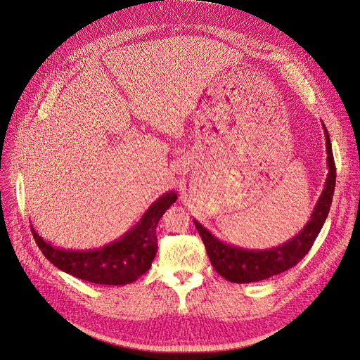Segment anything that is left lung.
I'll return each instance as SVG.
<instances>
[{"label":"left lung","mask_w":360,"mask_h":360,"mask_svg":"<svg viewBox=\"0 0 360 360\" xmlns=\"http://www.w3.org/2000/svg\"><path fill=\"white\" fill-rule=\"evenodd\" d=\"M324 129L326 150H328L329 174L324 189L311 212L310 221L303 230L287 243L269 250H245L219 241L207 228L193 219L195 226L202 238L207 254L215 271L231 283H254L270 278L290 270L310 251L321 226L329 215L336 185V167L328 129Z\"/></svg>","instance_id":"8db88e82"}]
</instances>
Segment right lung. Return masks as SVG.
Returning <instances> with one entry per match:
<instances>
[{"instance_id":"1","label":"right lung","mask_w":360,"mask_h":360,"mask_svg":"<svg viewBox=\"0 0 360 360\" xmlns=\"http://www.w3.org/2000/svg\"><path fill=\"white\" fill-rule=\"evenodd\" d=\"M176 198L174 191L163 193L132 230L102 248L87 251L56 248L46 243L32 226L31 233L46 258L61 271L94 284L123 285L134 283L150 269L158 250L156 225Z\"/></svg>"}]
</instances>
